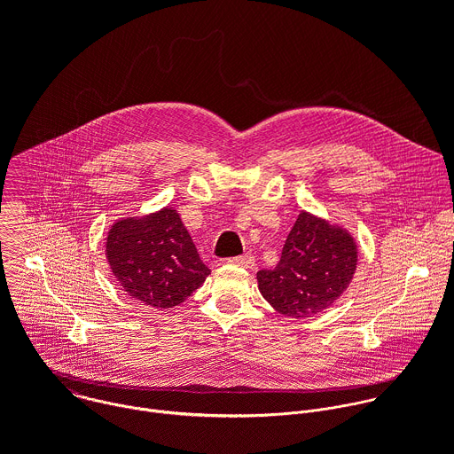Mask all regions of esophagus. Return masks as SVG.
<instances>
[{"mask_svg": "<svg viewBox=\"0 0 454 454\" xmlns=\"http://www.w3.org/2000/svg\"><path fill=\"white\" fill-rule=\"evenodd\" d=\"M228 264L237 266V268H244V270H253L254 256L247 254V253L240 254V256H233V258H228Z\"/></svg>", "mask_w": 454, "mask_h": 454, "instance_id": "34e87169", "label": "esophagus"}]
</instances>
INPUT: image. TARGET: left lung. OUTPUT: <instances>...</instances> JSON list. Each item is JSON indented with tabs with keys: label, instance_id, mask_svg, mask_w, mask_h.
Here are the masks:
<instances>
[{
	"label": "left lung",
	"instance_id": "8db88e82",
	"mask_svg": "<svg viewBox=\"0 0 454 454\" xmlns=\"http://www.w3.org/2000/svg\"><path fill=\"white\" fill-rule=\"evenodd\" d=\"M357 261L359 247L347 228L301 210L277 268L256 273L258 291L277 312L310 317L348 289Z\"/></svg>",
	"mask_w": 454,
	"mask_h": 454
}]
</instances>
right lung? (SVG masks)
I'll return each instance as SVG.
<instances>
[{"label": "right lung", "mask_w": 454, "mask_h": 454, "mask_svg": "<svg viewBox=\"0 0 454 454\" xmlns=\"http://www.w3.org/2000/svg\"><path fill=\"white\" fill-rule=\"evenodd\" d=\"M106 258L129 296L160 310L183 303L212 273L172 207L116 219L106 237Z\"/></svg>", "instance_id": "1"}]
</instances>
